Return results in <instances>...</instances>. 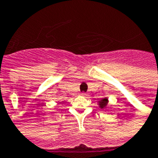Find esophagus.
Wrapping results in <instances>:
<instances>
[{
  "label": "esophagus",
  "mask_w": 158,
  "mask_h": 158,
  "mask_svg": "<svg viewBox=\"0 0 158 158\" xmlns=\"http://www.w3.org/2000/svg\"><path fill=\"white\" fill-rule=\"evenodd\" d=\"M81 94V95H82V96H85V95H87V94H86V93H81V94Z\"/></svg>",
  "instance_id": "obj_1"
}]
</instances>
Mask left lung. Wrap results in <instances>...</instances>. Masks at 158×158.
Masks as SVG:
<instances>
[{
    "instance_id": "obj_1",
    "label": "left lung",
    "mask_w": 158,
    "mask_h": 158,
    "mask_svg": "<svg viewBox=\"0 0 158 158\" xmlns=\"http://www.w3.org/2000/svg\"><path fill=\"white\" fill-rule=\"evenodd\" d=\"M99 105H100V107H101V108H104V107L107 105V99H106V98H104V99L101 100V101H99Z\"/></svg>"
}]
</instances>
